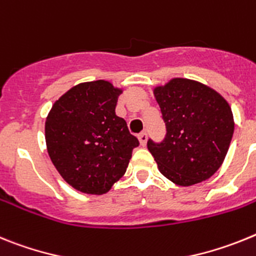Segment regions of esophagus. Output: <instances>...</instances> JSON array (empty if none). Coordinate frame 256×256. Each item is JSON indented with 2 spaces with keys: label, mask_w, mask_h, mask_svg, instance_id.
<instances>
[{
  "label": "esophagus",
  "mask_w": 256,
  "mask_h": 256,
  "mask_svg": "<svg viewBox=\"0 0 256 256\" xmlns=\"http://www.w3.org/2000/svg\"><path fill=\"white\" fill-rule=\"evenodd\" d=\"M146 131H143V132H140V134L138 135V139H139V142H140V146H146Z\"/></svg>",
  "instance_id": "obj_1"
}]
</instances>
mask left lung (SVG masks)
Listing matches in <instances>:
<instances>
[{
  "instance_id": "left-lung-1",
  "label": "left lung",
  "mask_w": 256,
  "mask_h": 256,
  "mask_svg": "<svg viewBox=\"0 0 256 256\" xmlns=\"http://www.w3.org/2000/svg\"><path fill=\"white\" fill-rule=\"evenodd\" d=\"M166 125L161 143L148 140L158 170L180 186L208 180L219 170L234 131L232 110L214 88L172 78L153 90Z\"/></svg>"
}]
</instances>
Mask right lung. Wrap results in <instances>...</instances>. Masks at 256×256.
Returning <instances> with one entry per match:
<instances>
[{
  "mask_svg": "<svg viewBox=\"0 0 256 256\" xmlns=\"http://www.w3.org/2000/svg\"><path fill=\"white\" fill-rule=\"evenodd\" d=\"M122 88L108 81L73 86L54 103L45 122L48 152L74 190L104 194L118 182L139 140L116 116Z\"/></svg>",
  "mask_w": 256,
  "mask_h": 256,
  "instance_id": "add662e5",
  "label": "right lung"
}]
</instances>
